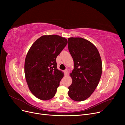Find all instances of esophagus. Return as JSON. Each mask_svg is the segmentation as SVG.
<instances>
[{"instance_id": "esophagus-1", "label": "esophagus", "mask_w": 125, "mask_h": 125, "mask_svg": "<svg viewBox=\"0 0 125 125\" xmlns=\"http://www.w3.org/2000/svg\"><path fill=\"white\" fill-rule=\"evenodd\" d=\"M64 73H65V75H67L68 74V69H66L64 70Z\"/></svg>"}]
</instances>
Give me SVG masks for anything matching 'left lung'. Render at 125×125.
<instances>
[{"mask_svg":"<svg viewBox=\"0 0 125 125\" xmlns=\"http://www.w3.org/2000/svg\"><path fill=\"white\" fill-rule=\"evenodd\" d=\"M68 50L73 58L74 68L68 87V95L75 101L86 100L97 87L102 72L101 59L97 49L81 37L68 38Z\"/></svg>","mask_w":125,"mask_h":125,"instance_id":"left-lung-1","label":"left lung"}]
</instances>
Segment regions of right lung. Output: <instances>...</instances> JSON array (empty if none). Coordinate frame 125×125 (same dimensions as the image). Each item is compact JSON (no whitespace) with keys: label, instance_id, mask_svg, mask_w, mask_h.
Returning <instances> with one entry per match:
<instances>
[{"label":"right lung","instance_id":"1","mask_svg":"<svg viewBox=\"0 0 125 125\" xmlns=\"http://www.w3.org/2000/svg\"><path fill=\"white\" fill-rule=\"evenodd\" d=\"M67 44L57 35H43L32 45L26 55L24 71L31 92L42 100L52 99L64 76L57 67L56 58Z\"/></svg>","mask_w":125,"mask_h":125}]
</instances>
